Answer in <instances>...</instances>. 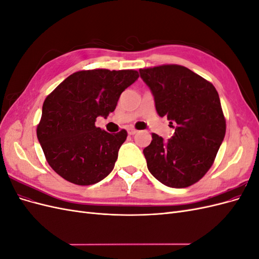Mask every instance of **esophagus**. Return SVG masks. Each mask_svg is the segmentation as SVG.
I'll list each match as a JSON object with an SVG mask.
<instances>
[{"instance_id": "34e87169", "label": "esophagus", "mask_w": 259, "mask_h": 259, "mask_svg": "<svg viewBox=\"0 0 259 259\" xmlns=\"http://www.w3.org/2000/svg\"><path fill=\"white\" fill-rule=\"evenodd\" d=\"M127 133H128V135H135L136 133H137V131L135 128L130 127V128H127Z\"/></svg>"}]
</instances>
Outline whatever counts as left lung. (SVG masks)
<instances>
[{
  "mask_svg": "<svg viewBox=\"0 0 259 259\" xmlns=\"http://www.w3.org/2000/svg\"><path fill=\"white\" fill-rule=\"evenodd\" d=\"M150 88L156 112L166 116L174 136L167 142L152 134L144 149L147 166L170 188L189 187L213 165L226 134V119L214 85L179 65L139 69Z\"/></svg>",
  "mask_w": 259,
  "mask_h": 259,
  "instance_id": "obj_1",
  "label": "left lung"
}]
</instances>
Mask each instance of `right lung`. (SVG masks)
I'll return each mask as SVG.
<instances>
[{"label": "right lung", "mask_w": 259, "mask_h": 259, "mask_svg": "<svg viewBox=\"0 0 259 259\" xmlns=\"http://www.w3.org/2000/svg\"><path fill=\"white\" fill-rule=\"evenodd\" d=\"M136 70L94 69L69 75L45 98L36 136L50 166L68 182L89 186L111 173L127 137L95 126L113 112L122 92L138 79Z\"/></svg>", "instance_id": "add662e5"}]
</instances>
